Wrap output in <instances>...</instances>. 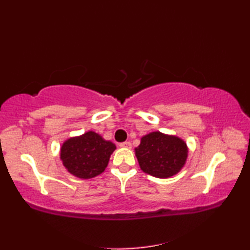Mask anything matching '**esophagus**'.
<instances>
[{
	"mask_svg": "<svg viewBox=\"0 0 250 250\" xmlns=\"http://www.w3.org/2000/svg\"><path fill=\"white\" fill-rule=\"evenodd\" d=\"M119 147H121V148H126V149H130V148H131V143H130V142L120 143Z\"/></svg>",
	"mask_w": 250,
	"mask_h": 250,
	"instance_id": "obj_1",
	"label": "esophagus"
}]
</instances>
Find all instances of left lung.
Masks as SVG:
<instances>
[{"instance_id":"left-lung-1","label":"left lung","mask_w":250,"mask_h":250,"mask_svg":"<svg viewBox=\"0 0 250 250\" xmlns=\"http://www.w3.org/2000/svg\"><path fill=\"white\" fill-rule=\"evenodd\" d=\"M134 151L142 171L157 178L176 175L188 158V146L183 139L160 131L143 136Z\"/></svg>"}]
</instances>
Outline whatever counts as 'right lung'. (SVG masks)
Instances as JSON below:
<instances>
[{"label": "right lung", "instance_id": "obj_1", "mask_svg": "<svg viewBox=\"0 0 250 250\" xmlns=\"http://www.w3.org/2000/svg\"><path fill=\"white\" fill-rule=\"evenodd\" d=\"M115 149L116 145L113 142L104 140L94 131H88L63 142L60 160L73 176L90 179L105 171Z\"/></svg>", "mask_w": 250, "mask_h": 250}]
</instances>
